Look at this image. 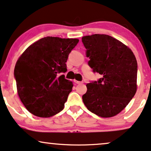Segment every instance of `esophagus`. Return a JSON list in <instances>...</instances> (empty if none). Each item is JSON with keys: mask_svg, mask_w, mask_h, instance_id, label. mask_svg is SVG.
Masks as SVG:
<instances>
[{"mask_svg": "<svg viewBox=\"0 0 151 151\" xmlns=\"http://www.w3.org/2000/svg\"><path fill=\"white\" fill-rule=\"evenodd\" d=\"M75 83L76 84H81V83H83V82H81V81H75Z\"/></svg>", "mask_w": 151, "mask_h": 151, "instance_id": "34e87169", "label": "esophagus"}]
</instances>
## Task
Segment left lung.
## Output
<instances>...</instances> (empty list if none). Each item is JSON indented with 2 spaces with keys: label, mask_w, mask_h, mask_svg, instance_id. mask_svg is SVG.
Here are the masks:
<instances>
[{
  "label": "left lung",
  "mask_w": 151,
  "mask_h": 151,
  "mask_svg": "<svg viewBox=\"0 0 151 151\" xmlns=\"http://www.w3.org/2000/svg\"><path fill=\"white\" fill-rule=\"evenodd\" d=\"M90 58L88 64L102 78L88 83L83 95L88 109L101 117H112L120 113L137 90V61L130 48L107 35L82 37Z\"/></svg>",
  "instance_id": "1"
}]
</instances>
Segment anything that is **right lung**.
Masks as SVG:
<instances>
[{"label":"right lung","instance_id":"obj_1","mask_svg":"<svg viewBox=\"0 0 151 151\" xmlns=\"http://www.w3.org/2000/svg\"><path fill=\"white\" fill-rule=\"evenodd\" d=\"M78 41L44 37L20 55L14 75L18 96L31 114L47 118L63 110L73 84L58 73L66 72L65 62Z\"/></svg>","mask_w":151,"mask_h":151}]
</instances>
